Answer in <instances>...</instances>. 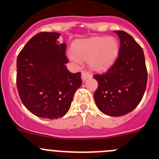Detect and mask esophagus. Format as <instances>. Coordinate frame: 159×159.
<instances>
[{"mask_svg": "<svg viewBox=\"0 0 159 159\" xmlns=\"http://www.w3.org/2000/svg\"><path fill=\"white\" fill-rule=\"evenodd\" d=\"M90 77H92V75L90 74L89 72H88V71H82V73H81V78H82L83 81H85L87 80V79L90 78Z\"/></svg>", "mask_w": 159, "mask_h": 159, "instance_id": "1", "label": "esophagus"}]
</instances>
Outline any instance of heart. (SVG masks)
<instances>
[{
  "mask_svg": "<svg viewBox=\"0 0 159 159\" xmlns=\"http://www.w3.org/2000/svg\"><path fill=\"white\" fill-rule=\"evenodd\" d=\"M119 44L115 37L94 36L77 41L73 46L69 59L75 63L88 60L93 70L101 71L112 64L118 57Z\"/></svg>",
  "mask_w": 159,
  "mask_h": 159,
  "instance_id": "heart-1",
  "label": "heart"
}]
</instances>
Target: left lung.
<instances>
[{"label": "left lung", "instance_id": "8db88e82", "mask_svg": "<svg viewBox=\"0 0 159 159\" xmlns=\"http://www.w3.org/2000/svg\"><path fill=\"white\" fill-rule=\"evenodd\" d=\"M115 32L120 39L118 58L105 72L94 75L99 84L94 99L101 112L118 117L132 111L142 100L147 71L139 44L124 31Z\"/></svg>", "mask_w": 159, "mask_h": 159}]
</instances>
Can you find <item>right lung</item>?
Returning a JSON list of instances; mask_svg holds the SVG:
<instances>
[{"instance_id": "add662e5", "label": "right lung", "mask_w": 159, "mask_h": 159, "mask_svg": "<svg viewBox=\"0 0 159 159\" xmlns=\"http://www.w3.org/2000/svg\"><path fill=\"white\" fill-rule=\"evenodd\" d=\"M60 33H37L25 44L16 60V86L23 104L40 118L57 119L69 111L75 91L82 84L80 72L66 67V43Z\"/></svg>"}]
</instances>
